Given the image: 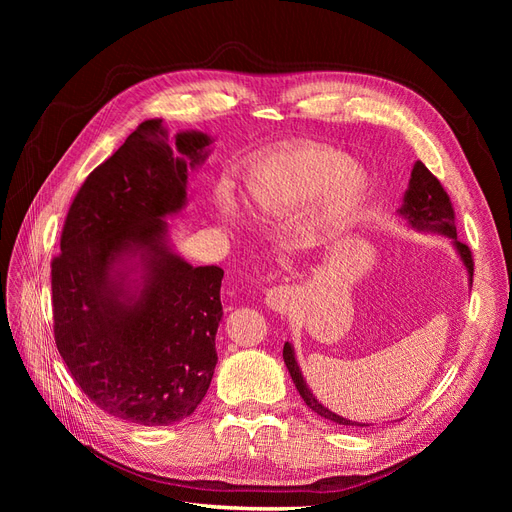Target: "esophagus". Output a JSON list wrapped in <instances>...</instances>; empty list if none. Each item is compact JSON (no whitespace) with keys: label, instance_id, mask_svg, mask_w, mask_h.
Wrapping results in <instances>:
<instances>
[{"label":"esophagus","instance_id":"esophagus-1","mask_svg":"<svg viewBox=\"0 0 512 512\" xmlns=\"http://www.w3.org/2000/svg\"><path fill=\"white\" fill-rule=\"evenodd\" d=\"M288 299H290V290L288 288H271L265 292V303L271 307V309H284L288 305Z\"/></svg>","mask_w":512,"mask_h":512}]
</instances>
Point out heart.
Returning a JSON list of instances; mask_svg holds the SVG:
<instances>
[{
  "label": "heart",
  "mask_w": 512,
  "mask_h": 512,
  "mask_svg": "<svg viewBox=\"0 0 512 512\" xmlns=\"http://www.w3.org/2000/svg\"><path fill=\"white\" fill-rule=\"evenodd\" d=\"M369 192L367 170L331 147H294L273 151L247 166L245 194L252 209L269 220H286L309 209L301 226L307 245L337 237L361 209ZM222 209L232 218L228 198Z\"/></svg>",
  "instance_id": "1"
}]
</instances>
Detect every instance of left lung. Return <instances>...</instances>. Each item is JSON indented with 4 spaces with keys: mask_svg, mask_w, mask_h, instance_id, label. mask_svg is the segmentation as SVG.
<instances>
[{
    "mask_svg": "<svg viewBox=\"0 0 512 512\" xmlns=\"http://www.w3.org/2000/svg\"><path fill=\"white\" fill-rule=\"evenodd\" d=\"M397 215L406 222L408 228H412L416 232H433V235H442V237L451 239V245L455 247L461 265L468 273V282L472 286L474 265H472L470 247L466 243L457 241V226H455V213L451 207V200H448V194L444 192L440 181L429 173L423 162H414V166H412L408 190L404 192V203H401V207L397 209ZM284 363L290 371V378H292L294 386H297V391L303 397L305 406L309 410L316 412L322 418H327V421H331L335 425H346V427H350V425L363 427L365 425V423L350 421V418H346V416H339L324 404H320L316 395L312 393V389L307 386V382L301 374V367L297 363V356H294V348L288 342L284 344Z\"/></svg>",
    "mask_w": 512,
    "mask_h": 512,
    "instance_id": "left-lung-1",
    "label": "left lung"
}]
</instances>
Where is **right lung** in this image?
<instances>
[{
    "instance_id": "obj_1",
    "label": "right lung",
    "mask_w": 512,
    "mask_h": 512,
    "mask_svg": "<svg viewBox=\"0 0 512 512\" xmlns=\"http://www.w3.org/2000/svg\"><path fill=\"white\" fill-rule=\"evenodd\" d=\"M213 138L147 119L76 194L53 260L55 344L72 378L119 421L166 427L207 395L224 316L220 267H194L170 241L190 173Z\"/></svg>"
}]
</instances>
